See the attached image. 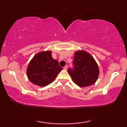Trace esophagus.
<instances>
[{
  "instance_id": "34e87169",
  "label": "esophagus",
  "mask_w": 127,
  "mask_h": 127,
  "mask_svg": "<svg viewBox=\"0 0 127 127\" xmlns=\"http://www.w3.org/2000/svg\"><path fill=\"white\" fill-rule=\"evenodd\" d=\"M64 69H65V70H66L68 69V66L67 65H65V66H64Z\"/></svg>"
}]
</instances>
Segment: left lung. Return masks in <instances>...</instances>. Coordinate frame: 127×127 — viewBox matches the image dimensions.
I'll return each mask as SVG.
<instances>
[{"label": "left lung", "mask_w": 127, "mask_h": 127, "mask_svg": "<svg viewBox=\"0 0 127 127\" xmlns=\"http://www.w3.org/2000/svg\"><path fill=\"white\" fill-rule=\"evenodd\" d=\"M73 64V68H69L68 73L76 85L84 87L96 82L99 69L97 63L91 54L84 50L76 51Z\"/></svg>", "instance_id": "left-lung-1"}]
</instances>
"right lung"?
<instances>
[{"instance_id":"add662e5","label":"right lung","mask_w":127,"mask_h":127,"mask_svg":"<svg viewBox=\"0 0 127 127\" xmlns=\"http://www.w3.org/2000/svg\"><path fill=\"white\" fill-rule=\"evenodd\" d=\"M63 68L54 59L50 51L37 53L30 62L27 69L29 80L38 86H46L53 82Z\"/></svg>"}]
</instances>
